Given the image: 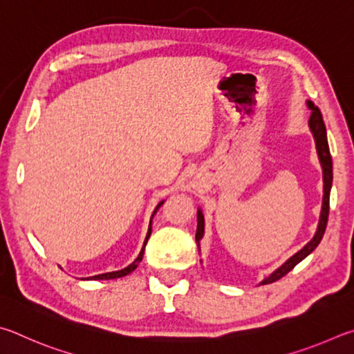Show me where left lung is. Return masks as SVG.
Returning a JSON list of instances; mask_svg holds the SVG:
<instances>
[{"instance_id": "left-lung-1", "label": "left lung", "mask_w": 354, "mask_h": 354, "mask_svg": "<svg viewBox=\"0 0 354 354\" xmlns=\"http://www.w3.org/2000/svg\"><path fill=\"white\" fill-rule=\"evenodd\" d=\"M308 107L311 110V118H309V129L314 135V141H315V149H317V155L322 165V171H324V202H322V212H320V219H319V225H317V232H315L314 238L309 241V243L303 247L301 250L295 253L294 257H290L286 263H284L281 268H278L275 272L264 278L261 284H269L274 283L277 280H280L288 272L292 270L297 264L303 261L309 253H311L315 247L320 244L322 238H324L325 228L328 224V213H330V191H331V185H333V161H331V153H330V147H328V140H326V127L324 122V118H322V113L319 107L308 101ZM203 232H205V219H203V214L201 209H197V232H196V241L197 245H199L201 239L203 236ZM201 250V245H199Z\"/></svg>"}]
</instances>
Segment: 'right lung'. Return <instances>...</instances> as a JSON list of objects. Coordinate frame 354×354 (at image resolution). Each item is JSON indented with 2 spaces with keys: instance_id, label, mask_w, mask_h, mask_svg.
Masks as SVG:
<instances>
[{
  "instance_id": "add662e5",
  "label": "right lung",
  "mask_w": 354,
  "mask_h": 354,
  "mask_svg": "<svg viewBox=\"0 0 354 354\" xmlns=\"http://www.w3.org/2000/svg\"><path fill=\"white\" fill-rule=\"evenodd\" d=\"M163 202H165V201H161V202L158 203V205L155 207L153 213H152V218H153V214L157 213V209H158L161 205H163ZM152 218H151V222H149V230H147V234H146L145 244H142V249H141V252H140L138 258H136L132 264H129L127 268H124V269H121V270L107 272V274H101V275L88 277V278H86V280H111V278H121V277H126V275H129L130 272H133L136 268H138V264H140V261L142 259V255H145V247H146V244H147V239H149V236H151V232H152Z\"/></svg>"
}]
</instances>
